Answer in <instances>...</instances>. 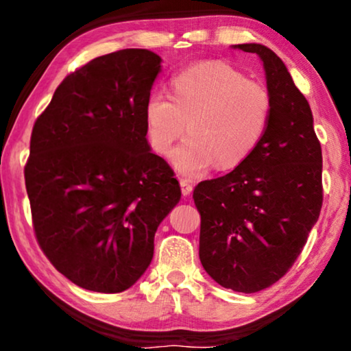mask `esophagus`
<instances>
[{
  "instance_id": "esophagus-1",
  "label": "esophagus",
  "mask_w": 351,
  "mask_h": 351,
  "mask_svg": "<svg viewBox=\"0 0 351 351\" xmlns=\"http://www.w3.org/2000/svg\"><path fill=\"white\" fill-rule=\"evenodd\" d=\"M180 190H182V195L184 196H189L191 191H193V186H191V184L189 180H185V179H182L180 180Z\"/></svg>"
}]
</instances>
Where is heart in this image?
<instances>
[{
    "mask_svg": "<svg viewBox=\"0 0 351 351\" xmlns=\"http://www.w3.org/2000/svg\"><path fill=\"white\" fill-rule=\"evenodd\" d=\"M271 99L265 86L223 64H199L172 78V94L155 90L145 104L153 150L166 153L189 124L190 137L172 152L182 174L214 165L230 169L256 150L268 128Z\"/></svg>",
    "mask_w": 351,
    "mask_h": 351,
    "instance_id": "heart-1",
    "label": "heart"
}]
</instances>
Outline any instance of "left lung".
<instances>
[{"label":"left lung","instance_id":"left-lung-1","mask_svg":"<svg viewBox=\"0 0 351 351\" xmlns=\"http://www.w3.org/2000/svg\"><path fill=\"white\" fill-rule=\"evenodd\" d=\"M261 57L271 99L262 141L232 172L199 182V261L220 286L258 292L294 265L323 206V155L313 114L286 65L267 46H234Z\"/></svg>","mask_w":351,"mask_h":351}]
</instances>
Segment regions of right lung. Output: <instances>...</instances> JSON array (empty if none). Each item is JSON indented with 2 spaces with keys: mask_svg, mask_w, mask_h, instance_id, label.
<instances>
[{
  "mask_svg": "<svg viewBox=\"0 0 351 351\" xmlns=\"http://www.w3.org/2000/svg\"><path fill=\"white\" fill-rule=\"evenodd\" d=\"M160 71L148 49L95 57L62 81L33 126L25 186L38 244L83 289H129L180 201L174 171L147 141Z\"/></svg>",
  "mask_w": 351,
  "mask_h": 351,
  "instance_id": "1",
  "label": "right lung"
}]
</instances>
